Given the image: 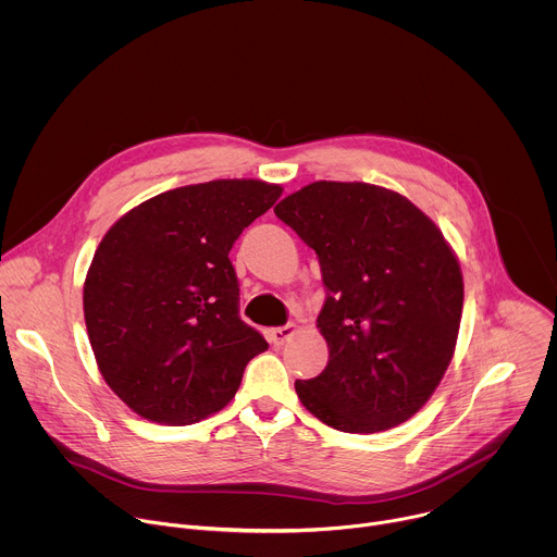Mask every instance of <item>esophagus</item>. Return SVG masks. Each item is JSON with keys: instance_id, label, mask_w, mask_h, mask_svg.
<instances>
[{"instance_id": "obj_1", "label": "esophagus", "mask_w": 557, "mask_h": 557, "mask_svg": "<svg viewBox=\"0 0 557 557\" xmlns=\"http://www.w3.org/2000/svg\"><path fill=\"white\" fill-rule=\"evenodd\" d=\"M293 335H297V326H295V324H286V326H280V329L269 331V339H271V344H275V346H282V344L288 342Z\"/></svg>"}]
</instances>
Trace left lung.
<instances>
[{"label":"left lung","instance_id":"obj_1","mask_svg":"<svg viewBox=\"0 0 557 557\" xmlns=\"http://www.w3.org/2000/svg\"><path fill=\"white\" fill-rule=\"evenodd\" d=\"M275 215L314 249L329 288L317 317L329 363L295 381L301 406L350 434L406 423L438 387L460 329L462 271L443 231L368 183H310Z\"/></svg>","mask_w":557,"mask_h":557}]
</instances>
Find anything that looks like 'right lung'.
Masks as SVG:
<instances>
[{
	"mask_svg": "<svg viewBox=\"0 0 557 557\" xmlns=\"http://www.w3.org/2000/svg\"><path fill=\"white\" fill-rule=\"evenodd\" d=\"M282 187L228 178L176 187L121 215L84 282V314L103 381L138 417L191 425L220 412L264 337L237 314L228 260Z\"/></svg>",
	"mask_w": 557,
	"mask_h": 557,
	"instance_id": "obj_1",
	"label": "right lung"
}]
</instances>
